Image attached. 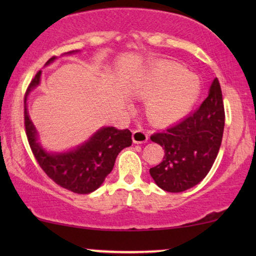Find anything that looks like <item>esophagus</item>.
<instances>
[{
  "label": "esophagus",
  "mask_w": 256,
  "mask_h": 256,
  "mask_svg": "<svg viewBox=\"0 0 256 256\" xmlns=\"http://www.w3.org/2000/svg\"><path fill=\"white\" fill-rule=\"evenodd\" d=\"M148 132L144 129L138 128L132 132V141H134V143H138V144H140V143H146L148 141Z\"/></svg>",
  "instance_id": "esophagus-1"
}]
</instances>
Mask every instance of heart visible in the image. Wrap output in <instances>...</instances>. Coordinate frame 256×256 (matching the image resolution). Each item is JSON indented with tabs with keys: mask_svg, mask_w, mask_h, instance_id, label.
<instances>
[{
	"mask_svg": "<svg viewBox=\"0 0 256 256\" xmlns=\"http://www.w3.org/2000/svg\"><path fill=\"white\" fill-rule=\"evenodd\" d=\"M199 92L197 76L168 62L152 66L135 85V93L146 99L150 118L160 124L184 116L197 101Z\"/></svg>",
	"mask_w": 256,
	"mask_h": 256,
	"instance_id": "1",
	"label": "heart"
}]
</instances>
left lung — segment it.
Segmentation results:
<instances>
[{
  "label": "left lung",
  "instance_id": "1",
  "mask_svg": "<svg viewBox=\"0 0 256 256\" xmlns=\"http://www.w3.org/2000/svg\"><path fill=\"white\" fill-rule=\"evenodd\" d=\"M225 127L222 87L213 80L208 96L194 113L166 130L150 136L164 149L158 166L149 170L152 180L168 192H183L204 180L214 163Z\"/></svg>",
  "mask_w": 256,
  "mask_h": 256
}]
</instances>
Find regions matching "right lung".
I'll use <instances>...</instances> for the list:
<instances>
[{"label":"right lung","mask_w":256,"mask_h":256,"mask_svg":"<svg viewBox=\"0 0 256 256\" xmlns=\"http://www.w3.org/2000/svg\"><path fill=\"white\" fill-rule=\"evenodd\" d=\"M54 59V56L46 64ZM40 71L36 73L24 96V127L31 152L44 172L59 186L74 194H90L104 183V178L113 170L118 152L132 146V132L129 129L106 127L72 152L54 155L46 152L37 143L36 129L26 110V96L40 84Z\"/></svg>","instance_id":"right-lung-1"}]
</instances>
